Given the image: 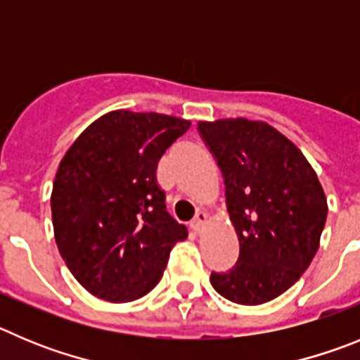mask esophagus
<instances>
[{"mask_svg": "<svg viewBox=\"0 0 360 360\" xmlns=\"http://www.w3.org/2000/svg\"><path fill=\"white\" fill-rule=\"evenodd\" d=\"M208 222V213L206 212H197L195 219L192 220V228L195 233H200L204 229V224Z\"/></svg>", "mask_w": 360, "mask_h": 360, "instance_id": "34e87169", "label": "esophagus"}]
</instances>
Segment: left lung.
<instances>
[{
	"mask_svg": "<svg viewBox=\"0 0 360 360\" xmlns=\"http://www.w3.org/2000/svg\"><path fill=\"white\" fill-rule=\"evenodd\" d=\"M226 184L240 252L213 289L238 305H262L290 289L319 248L328 204L303 152L265 122H199Z\"/></svg>",
	"mask_w": 360,
	"mask_h": 360,
	"instance_id": "1",
	"label": "left lung"
}]
</instances>
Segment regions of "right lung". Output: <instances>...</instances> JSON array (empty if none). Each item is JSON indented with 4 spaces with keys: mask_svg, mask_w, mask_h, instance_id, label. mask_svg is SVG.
Listing matches in <instances>:
<instances>
[{
    "mask_svg": "<svg viewBox=\"0 0 360 360\" xmlns=\"http://www.w3.org/2000/svg\"><path fill=\"white\" fill-rule=\"evenodd\" d=\"M190 125L118 109L95 120L64 154L51 190L55 242L93 296L127 303L150 292L172 248L188 236L167 212L156 168Z\"/></svg>",
    "mask_w": 360,
    "mask_h": 360,
    "instance_id": "right-lung-1",
    "label": "right lung"
}]
</instances>
